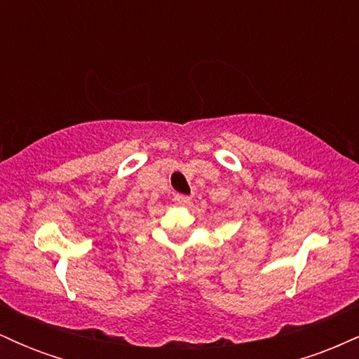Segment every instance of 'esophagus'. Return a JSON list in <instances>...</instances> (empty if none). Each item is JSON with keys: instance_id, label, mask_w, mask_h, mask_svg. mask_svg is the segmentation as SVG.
Masks as SVG:
<instances>
[{"instance_id": "obj_1", "label": "esophagus", "mask_w": 359, "mask_h": 359, "mask_svg": "<svg viewBox=\"0 0 359 359\" xmlns=\"http://www.w3.org/2000/svg\"><path fill=\"white\" fill-rule=\"evenodd\" d=\"M174 201H175V203L179 204V205H187L189 203H191V197L184 196V194H175Z\"/></svg>"}]
</instances>
